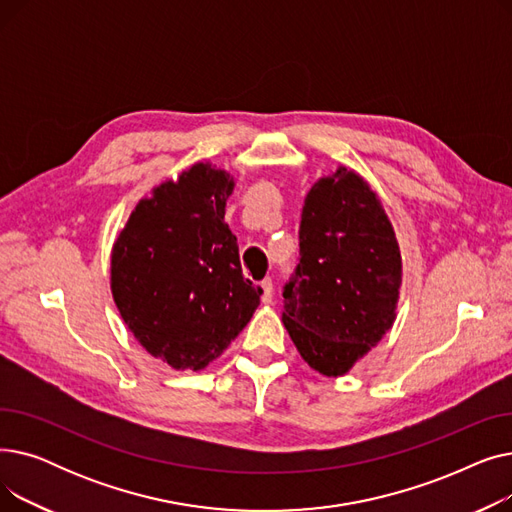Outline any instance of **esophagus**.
<instances>
[{
	"label": "esophagus",
	"instance_id": "34e87169",
	"mask_svg": "<svg viewBox=\"0 0 512 512\" xmlns=\"http://www.w3.org/2000/svg\"><path fill=\"white\" fill-rule=\"evenodd\" d=\"M259 286H261V303L263 305H270L272 299H274V284H272V280L265 278V280H261Z\"/></svg>",
	"mask_w": 512,
	"mask_h": 512
}]
</instances>
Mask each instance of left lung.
Masks as SVG:
<instances>
[{"label": "left lung", "instance_id": "obj_1", "mask_svg": "<svg viewBox=\"0 0 512 512\" xmlns=\"http://www.w3.org/2000/svg\"><path fill=\"white\" fill-rule=\"evenodd\" d=\"M299 247L282 324L311 369L342 378L394 324L402 286L398 240L371 184L338 166L309 188Z\"/></svg>", "mask_w": 512, "mask_h": 512}]
</instances>
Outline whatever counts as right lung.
<instances>
[{
	"mask_svg": "<svg viewBox=\"0 0 512 512\" xmlns=\"http://www.w3.org/2000/svg\"><path fill=\"white\" fill-rule=\"evenodd\" d=\"M234 176L197 161L132 209L110 257V288L126 328L178 371H201L245 328L261 286L242 278L224 222Z\"/></svg>",
	"mask_w": 512,
	"mask_h": 512,
	"instance_id": "1",
	"label": "right lung"
}]
</instances>
